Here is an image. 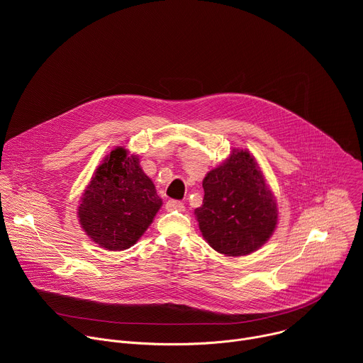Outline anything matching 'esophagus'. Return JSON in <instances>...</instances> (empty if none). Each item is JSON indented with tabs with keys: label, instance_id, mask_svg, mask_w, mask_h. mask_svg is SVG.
Returning <instances> with one entry per match:
<instances>
[{
	"label": "esophagus",
	"instance_id": "1",
	"mask_svg": "<svg viewBox=\"0 0 363 363\" xmlns=\"http://www.w3.org/2000/svg\"><path fill=\"white\" fill-rule=\"evenodd\" d=\"M165 208L167 211H184L185 206L181 201H175V199H169L167 203H165Z\"/></svg>",
	"mask_w": 363,
	"mask_h": 363
}]
</instances>
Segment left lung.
<instances>
[{
    "instance_id": "left-lung-1",
    "label": "left lung",
    "mask_w": 363,
    "mask_h": 363,
    "mask_svg": "<svg viewBox=\"0 0 363 363\" xmlns=\"http://www.w3.org/2000/svg\"><path fill=\"white\" fill-rule=\"evenodd\" d=\"M202 188L203 199L195 217L216 251L247 255L274 233L277 203L248 150L234 149L223 165L206 174Z\"/></svg>"
}]
</instances>
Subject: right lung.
Listing matches in <instances>:
<instances>
[{"label": "right lung", "instance_id": "1", "mask_svg": "<svg viewBox=\"0 0 363 363\" xmlns=\"http://www.w3.org/2000/svg\"><path fill=\"white\" fill-rule=\"evenodd\" d=\"M162 199L142 171L136 155L118 146L87 185L79 210L84 233L99 247L121 251L132 247L160 211Z\"/></svg>", "mask_w": 363, "mask_h": 363}]
</instances>
